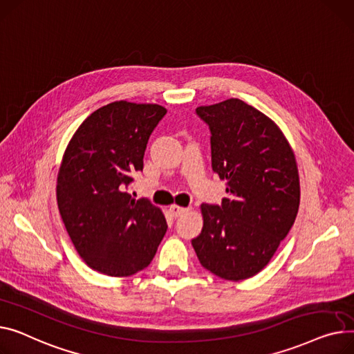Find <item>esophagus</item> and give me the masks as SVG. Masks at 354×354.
Instances as JSON below:
<instances>
[{
  "instance_id": "obj_1",
  "label": "esophagus",
  "mask_w": 354,
  "mask_h": 354,
  "mask_svg": "<svg viewBox=\"0 0 354 354\" xmlns=\"http://www.w3.org/2000/svg\"><path fill=\"white\" fill-rule=\"evenodd\" d=\"M170 213L174 216V217H180L183 216L184 213H187V209H184V207H180V205H170Z\"/></svg>"
}]
</instances>
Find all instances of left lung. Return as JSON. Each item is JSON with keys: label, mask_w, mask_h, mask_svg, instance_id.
Returning <instances> with one entry per match:
<instances>
[{"label": "left lung", "mask_w": 354, "mask_h": 354, "mask_svg": "<svg viewBox=\"0 0 354 354\" xmlns=\"http://www.w3.org/2000/svg\"><path fill=\"white\" fill-rule=\"evenodd\" d=\"M209 126L213 171L225 180L221 204H201L192 240L204 268L225 280L253 277L292 228L300 204L292 147L267 115L239 98L196 109Z\"/></svg>", "instance_id": "1"}]
</instances>
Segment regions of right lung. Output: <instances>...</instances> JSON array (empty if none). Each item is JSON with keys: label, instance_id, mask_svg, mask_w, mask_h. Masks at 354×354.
Returning a JSON list of instances; mask_svg holds the SVG:
<instances>
[{"label": "right lung", "instance_id": "obj_1", "mask_svg": "<svg viewBox=\"0 0 354 354\" xmlns=\"http://www.w3.org/2000/svg\"><path fill=\"white\" fill-rule=\"evenodd\" d=\"M165 113L157 104H107L82 121L62 157L61 218L80 257L102 274L122 277L145 268L167 232L158 207L129 193Z\"/></svg>", "mask_w": 354, "mask_h": 354}]
</instances>
